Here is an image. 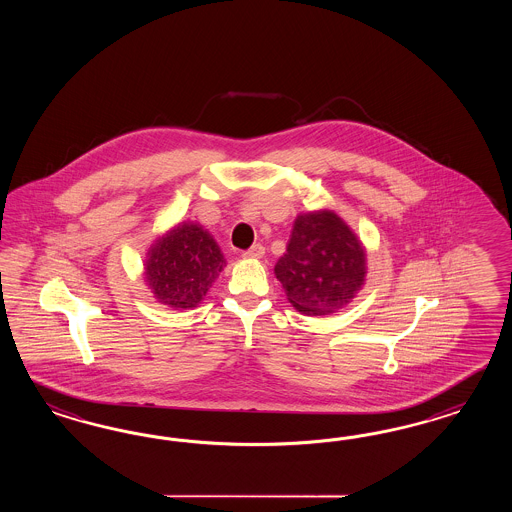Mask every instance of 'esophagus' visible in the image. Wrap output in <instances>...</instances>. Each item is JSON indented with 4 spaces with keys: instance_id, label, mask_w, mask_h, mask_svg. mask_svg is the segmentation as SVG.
I'll return each instance as SVG.
<instances>
[{
    "instance_id": "1",
    "label": "esophagus",
    "mask_w": 512,
    "mask_h": 512,
    "mask_svg": "<svg viewBox=\"0 0 512 512\" xmlns=\"http://www.w3.org/2000/svg\"><path fill=\"white\" fill-rule=\"evenodd\" d=\"M264 255V248L261 244H255V246H251L248 251H244V257H248V259H261Z\"/></svg>"
}]
</instances>
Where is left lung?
Here are the masks:
<instances>
[{
    "label": "left lung",
    "mask_w": 512,
    "mask_h": 512,
    "mask_svg": "<svg viewBox=\"0 0 512 512\" xmlns=\"http://www.w3.org/2000/svg\"><path fill=\"white\" fill-rule=\"evenodd\" d=\"M276 278L296 310L328 315L357 295L366 276V253L341 217L330 210L296 217Z\"/></svg>",
    "instance_id": "1"
}]
</instances>
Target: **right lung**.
<instances>
[{"label": "right lung", "instance_id": "obj_1", "mask_svg": "<svg viewBox=\"0 0 512 512\" xmlns=\"http://www.w3.org/2000/svg\"><path fill=\"white\" fill-rule=\"evenodd\" d=\"M216 240L195 223H182L148 251L146 281L155 298L178 310L195 308L223 270Z\"/></svg>", "mask_w": 512, "mask_h": 512}]
</instances>
